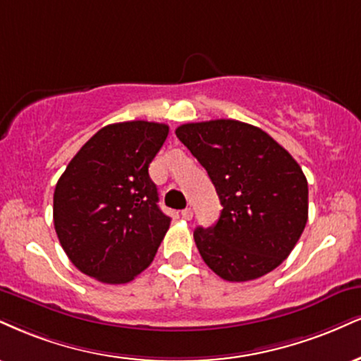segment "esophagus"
<instances>
[{"mask_svg":"<svg viewBox=\"0 0 361 361\" xmlns=\"http://www.w3.org/2000/svg\"><path fill=\"white\" fill-rule=\"evenodd\" d=\"M181 216H183L185 220H192V216H193V210L192 208H185V210H181Z\"/></svg>","mask_w":361,"mask_h":361,"instance_id":"34e87169","label":"esophagus"}]
</instances>
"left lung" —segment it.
Instances as JSON below:
<instances>
[{
  "label": "left lung",
  "instance_id": "left-lung-1",
  "mask_svg": "<svg viewBox=\"0 0 361 361\" xmlns=\"http://www.w3.org/2000/svg\"><path fill=\"white\" fill-rule=\"evenodd\" d=\"M175 133L207 169L224 207L214 227L193 232L207 266L230 282L274 271L307 222V180L296 159L240 121L190 123Z\"/></svg>",
  "mask_w": 361,
  "mask_h": 361
}]
</instances>
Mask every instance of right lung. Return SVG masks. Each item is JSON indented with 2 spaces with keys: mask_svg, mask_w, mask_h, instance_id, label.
<instances>
[{
  "mask_svg": "<svg viewBox=\"0 0 361 361\" xmlns=\"http://www.w3.org/2000/svg\"><path fill=\"white\" fill-rule=\"evenodd\" d=\"M166 124L128 121L102 128L56 181L54 225L71 262L106 284H124L153 262L169 228L147 168Z\"/></svg>",
  "mask_w": 361,
  "mask_h": 361,
  "instance_id": "add662e5",
  "label": "right lung"
}]
</instances>
